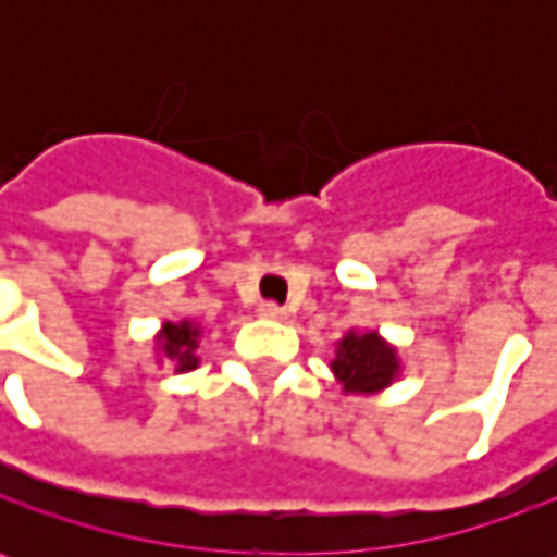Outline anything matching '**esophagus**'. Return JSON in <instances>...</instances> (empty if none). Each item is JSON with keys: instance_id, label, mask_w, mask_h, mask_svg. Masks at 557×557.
Segmentation results:
<instances>
[{"instance_id": "obj_1", "label": "esophagus", "mask_w": 557, "mask_h": 557, "mask_svg": "<svg viewBox=\"0 0 557 557\" xmlns=\"http://www.w3.org/2000/svg\"><path fill=\"white\" fill-rule=\"evenodd\" d=\"M260 315H263V319H285L288 310L278 307V304H260Z\"/></svg>"}]
</instances>
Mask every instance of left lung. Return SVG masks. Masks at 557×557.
Here are the masks:
<instances>
[{
	"instance_id": "8db88e82",
	"label": "left lung",
	"mask_w": 557,
	"mask_h": 557,
	"mask_svg": "<svg viewBox=\"0 0 557 557\" xmlns=\"http://www.w3.org/2000/svg\"><path fill=\"white\" fill-rule=\"evenodd\" d=\"M399 354L377 332H347L334 347L332 372L344 394H377L399 377Z\"/></svg>"
}]
</instances>
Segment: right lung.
<instances>
[{
	"mask_svg": "<svg viewBox=\"0 0 557 557\" xmlns=\"http://www.w3.org/2000/svg\"><path fill=\"white\" fill-rule=\"evenodd\" d=\"M198 341H201V325H195L191 319L163 322L161 332L154 334L158 356H161V362L173 366V372L198 369Z\"/></svg>",
	"mask_w": 557,
	"mask_h": 557,
	"instance_id": "add662e5",
	"label": "right lung"
}]
</instances>
